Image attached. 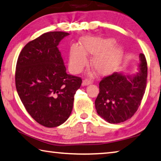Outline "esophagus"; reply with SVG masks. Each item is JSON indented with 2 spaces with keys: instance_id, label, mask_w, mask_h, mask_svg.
<instances>
[{
  "instance_id": "esophagus-1",
  "label": "esophagus",
  "mask_w": 161,
  "mask_h": 161,
  "mask_svg": "<svg viewBox=\"0 0 161 161\" xmlns=\"http://www.w3.org/2000/svg\"><path fill=\"white\" fill-rule=\"evenodd\" d=\"M92 83V81H91V80H84V81H83V82H82V86H87V85H89V84H91Z\"/></svg>"
}]
</instances>
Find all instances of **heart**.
Here are the masks:
<instances>
[{
  "label": "heart",
  "instance_id": "heart-1",
  "mask_svg": "<svg viewBox=\"0 0 161 161\" xmlns=\"http://www.w3.org/2000/svg\"><path fill=\"white\" fill-rule=\"evenodd\" d=\"M116 41L111 38L86 36L80 40V47L72 45L69 53V67L71 72L78 74L87 64L86 55L92 56V66L99 75H108L120 65L124 50L114 46Z\"/></svg>",
  "mask_w": 161,
  "mask_h": 161
}]
</instances>
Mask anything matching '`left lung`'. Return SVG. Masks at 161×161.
Listing matches in <instances>:
<instances>
[{
  "mask_svg": "<svg viewBox=\"0 0 161 161\" xmlns=\"http://www.w3.org/2000/svg\"><path fill=\"white\" fill-rule=\"evenodd\" d=\"M139 58L136 74L115 72L100 81L95 108L99 116L108 123L126 121L139 107L145 94L148 72L145 55L141 53Z\"/></svg>",
  "mask_w": 161,
  "mask_h": 161,
  "instance_id": "left-lung-1",
  "label": "left lung"
}]
</instances>
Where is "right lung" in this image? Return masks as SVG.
<instances>
[{
    "label": "right lung",
    "instance_id": "1",
    "mask_svg": "<svg viewBox=\"0 0 161 161\" xmlns=\"http://www.w3.org/2000/svg\"><path fill=\"white\" fill-rule=\"evenodd\" d=\"M69 34L49 32L29 42L19 54L15 86L25 109L38 124L59 126L72 111L81 79L67 74L58 45Z\"/></svg>",
    "mask_w": 161,
    "mask_h": 161
}]
</instances>
